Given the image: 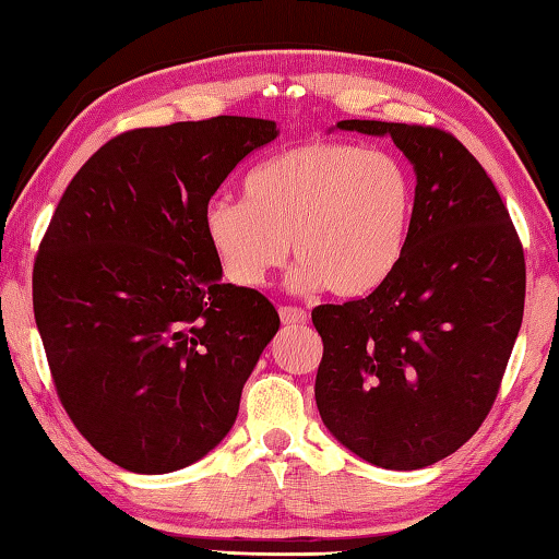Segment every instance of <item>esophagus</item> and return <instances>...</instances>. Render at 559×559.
Here are the masks:
<instances>
[{"label": "esophagus", "instance_id": "obj_1", "mask_svg": "<svg viewBox=\"0 0 559 559\" xmlns=\"http://www.w3.org/2000/svg\"><path fill=\"white\" fill-rule=\"evenodd\" d=\"M278 316L283 320V325H302L308 320L306 310H300L296 306H283L278 308Z\"/></svg>", "mask_w": 559, "mask_h": 559}]
</instances>
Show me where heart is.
<instances>
[{
	"label": "heart",
	"instance_id": "heart-1",
	"mask_svg": "<svg viewBox=\"0 0 559 559\" xmlns=\"http://www.w3.org/2000/svg\"><path fill=\"white\" fill-rule=\"evenodd\" d=\"M414 202V177L396 155L313 140L251 167L243 200L210 202L202 224L236 288L266 286L293 243V290L362 298L400 266Z\"/></svg>",
	"mask_w": 559,
	"mask_h": 559
}]
</instances>
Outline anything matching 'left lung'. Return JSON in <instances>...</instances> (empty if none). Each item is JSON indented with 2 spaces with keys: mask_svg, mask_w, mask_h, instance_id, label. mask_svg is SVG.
I'll return each instance as SVG.
<instances>
[{
  "mask_svg": "<svg viewBox=\"0 0 559 559\" xmlns=\"http://www.w3.org/2000/svg\"><path fill=\"white\" fill-rule=\"evenodd\" d=\"M390 135L416 173L400 266L370 296L318 306V412L345 449L414 471L461 449L493 406L525 308V257L486 169L447 130L340 120Z\"/></svg>",
  "mask_w": 559,
  "mask_h": 559,
  "instance_id": "left-lung-1",
  "label": "left lung"
}]
</instances>
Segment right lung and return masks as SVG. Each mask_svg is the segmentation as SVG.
<instances>
[{"label":"right lung","instance_id":"right-lung-1","mask_svg":"<svg viewBox=\"0 0 559 559\" xmlns=\"http://www.w3.org/2000/svg\"><path fill=\"white\" fill-rule=\"evenodd\" d=\"M273 120L216 116L108 140L71 185L34 263V318L75 429L132 473L206 456L281 325L222 283L204 210Z\"/></svg>","mask_w":559,"mask_h":559}]
</instances>
